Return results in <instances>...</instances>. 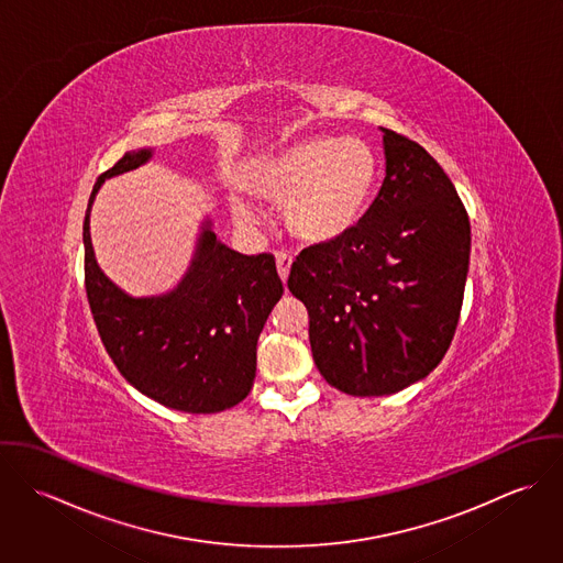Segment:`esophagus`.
I'll return each instance as SVG.
<instances>
[{
  "instance_id": "34e87169",
  "label": "esophagus",
  "mask_w": 563,
  "mask_h": 563,
  "mask_svg": "<svg viewBox=\"0 0 563 563\" xmlns=\"http://www.w3.org/2000/svg\"><path fill=\"white\" fill-rule=\"evenodd\" d=\"M275 262H277V273H279L282 282H286L288 273H290V266H292V255L286 253V251H277Z\"/></svg>"
}]
</instances>
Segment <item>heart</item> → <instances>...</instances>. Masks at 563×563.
I'll return each mask as SVG.
<instances>
[{
	"label": "heart",
	"mask_w": 563,
	"mask_h": 563,
	"mask_svg": "<svg viewBox=\"0 0 563 563\" xmlns=\"http://www.w3.org/2000/svg\"><path fill=\"white\" fill-rule=\"evenodd\" d=\"M251 177L262 197L284 206V221L295 239L331 244L368 217L379 186V161L364 141L317 136L257 162ZM232 212L241 223L253 221L241 197L232 199Z\"/></svg>",
	"instance_id": "1"
}]
</instances>
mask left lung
Listing matches in <instances>:
<instances>
[{
	"mask_svg": "<svg viewBox=\"0 0 563 563\" xmlns=\"http://www.w3.org/2000/svg\"><path fill=\"white\" fill-rule=\"evenodd\" d=\"M382 132L386 177L368 217L342 241L303 249L288 277L317 368L353 397L395 395L442 362L471 260L468 212L444 168Z\"/></svg>",
	"mask_w": 563,
	"mask_h": 563,
	"instance_id": "1",
	"label": "left lung"
}]
</instances>
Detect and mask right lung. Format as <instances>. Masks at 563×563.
<instances>
[{
    "label": "right lung",
    "instance_id": "add662e5",
    "mask_svg": "<svg viewBox=\"0 0 563 563\" xmlns=\"http://www.w3.org/2000/svg\"><path fill=\"white\" fill-rule=\"evenodd\" d=\"M128 152L92 186L84 217V282L99 338L119 373L145 397L188 413L230 409L251 393L257 338L284 295L271 253L242 255L217 241L210 221L175 290L134 299L97 266L90 206L99 186L152 158Z\"/></svg>",
    "mask_w": 563,
    "mask_h": 563
}]
</instances>
